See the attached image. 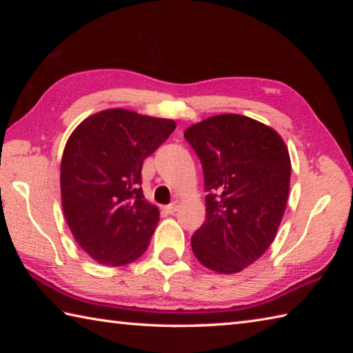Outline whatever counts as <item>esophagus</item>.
<instances>
[{
	"label": "esophagus",
	"instance_id": "1",
	"mask_svg": "<svg viewBox=\"0 0 353 353\" xmlns=\"http://www.w3.org/2000/svg\"><path fill=\"white\" fill-rule=\"evenodd\" d=\"M179 206H181V201H179V200H174V201H172L171 205H168V206L165 208V209H167V212H168V214H174V212L177 211V208H179Z\"/></svg>",
	"mask_w": 353,
	"mask_h": 353
}]
</instances>
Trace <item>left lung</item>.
Here are the masks:
<instances>
[{"instance_id":"1","label":"left lung","mask_w":353,"mask_h":353,"mask_svg":"<svg viewBox=\"0 0 353 353\" xmlns=\"http://www.w3.org/2000/svg\"><path fill=\"white\" fill-rule=\"evenodd\" d=\"M183 134L200 157L208 191L192 252L215 273L243 272L279 229L290 192L288 147L270 125L238 114L209 117Z\"/></svg>"}]
</instances>
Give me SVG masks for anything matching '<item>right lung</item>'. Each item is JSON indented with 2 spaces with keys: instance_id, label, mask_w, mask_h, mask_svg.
<instances>
[{
  "instance_id": "add662e5",
  "label": "right lung",
  "mask_w": 353,
  "mask_h": 353,
  "mask_svg": "<svg viewBox=\"0 0 353 353\" xmlns=\"http://www.w3.org/2000/svg\"><path fill=\"white\" fill-rule=\"evenodd\" d=\"M176 129V121L106 109L70 134L61 163L63 215L79 245L99 264L121 267L141 258L159 221L145 200L141 168Z\"/></svg>"
}]
</instances>
